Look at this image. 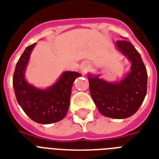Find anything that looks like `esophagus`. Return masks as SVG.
Here are the masks:
<instances>
[{"instance_id": "1", "label": "esophagus", "mask_w": 159, "mask_h": 159, "mask_svg": "<svg viewBox=\"0 0 159 159\" xmlns=\"http://www.w3.org/2000/svg\"><path fill=\"white\" fill-rule=\"evenodd\" d=\"M88 63L87 62H82V64L81 65V71H82V73H86L87 72V70H88Z\"/></svg>"}]
</instances>
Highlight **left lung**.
<instances>
[{"mask_svg":"<svg viewBox=\"0 0 159 159\" xmlns=\"http://www.w3.org/2000/svg\"><path fill=\"white\" fill-rule=\"evenodd\" d=\"M116 46L131 62L130 71L118 82H109L99 75L89 74L90 92L103 116L125 119L136 113L147 93L148 74L140 54L128 40L116 41Z\"/></svg>","mask_w":159,"mask_h":159,"instance_id":"8db88e82","label":"left lung"}]
</instances>
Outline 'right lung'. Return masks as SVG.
Segmentation results:
<instances>
[{"instance_id":"add662e5","label":"right lung","mask_w":159,"mask_h":159,"mask_svg":"<svg viewBox=\"0 0 159 159\" xmlns=\"http://www.w3.org/2000/svg\"><path fill=\"white\" fill-rule=\"evenodd\" d=\"M35 44L28 46L16 63L13 87L17 102L25 113L37 123L48 125L61 120L67 115L72 84L81 74L77 72H64L54 84L46 89L29 84L25 72Z\"/></svg>"}]
</instances>
